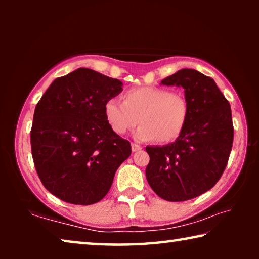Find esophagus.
<instances>
[{
	"label": "esophagus",
	"instance_id": "obj_1",
	"mask_svg": "<svg viewBox=\"0 0 259 259\" xmlns=\"http://www.w3.org/2000/svg\"><path fill=\"white\" fill-rule=\"evenodd\" d=\"M131 150H133V152H138L142 150V146L138 145V144H136V143H133L131 144Z\"/></svg>",
	"mask_w": 259,
	"mask_h": 259
}]
</instances>
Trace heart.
<instances>
[{
    "label": "heart",
    "mask_w": 259,
    "mask_h": 259,
    "mask_svg": "<svg viewBox=\"0 0 259 259\" xmlns=\"http://www.w3.org/2000/svg\"><path fill=\"white\" fill-rule=\"evenodd\" d=\"M188 112L184 96L157 87L133 88L124 94L123 102L109 98L104 104L105 119L115 134L124 135L142 123L135 133L140 142L177 139L185 128Z\"/></svg>",
    "instance_id": "b5f03b06"
}]
</instances>
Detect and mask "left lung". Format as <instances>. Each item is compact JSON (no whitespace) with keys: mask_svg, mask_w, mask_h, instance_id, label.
<instances>
[{"mask_svg":"<svg viewBox=\"0 0 259 259\" xmlns=\"http://www.w3.org/2000/svg\"><path fill=\"white\" fill-rule=\"evenodd\" d=\"M185 89L188 119L176 142L147 146V182L157 195L181 202L203 194L221 179L233 145L229 100L211 77L184 68L161 81Z\"/></svg>","mask_w":259,"mask_h":259,"instance_id":"1","label":"left lung"}]
</instances>
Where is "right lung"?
<instances>
[{
  "mask_svg": "<svg viewBox=\"0 0 259 259\" xmlns=\"http://www.w3.org/2000/svg\"><path fill=\"white\" fill-rule=\"evenodd\" d=\"M122 82L89 68L57 77L35 107L30 146L35 169L51 194L72 204L99 202L131 154L129 140L108 125L104 104Z\"/></svg>",
  "mask_w": 259,
  "mask_h": 259,
  "instance_id": "1",
  "label": "right lung"
}]
</instances>
